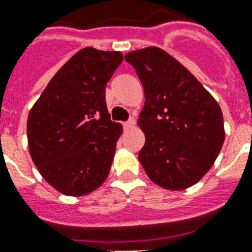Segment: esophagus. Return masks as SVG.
I'll use <instances>...</instances> for the list:
<instances>
[{
	"mask_svg": "<svg viewBox=\"0 0 252 252\" xmlns=\"http://www.w3.org/2000/svg\"><path fill=\"white\" fill-rule=\"evenodd\" d=\"M135 123H136V120H135L133 117H131V119H129L128 121L123 123V126H124V128H126V129H128V128H132V126H135Z\"/></svg>",
	"mask_w": 252,
	"mask_h": 252,
	"instance_id": "obj_1",
	"label": "esophagus"
}]
</instances>
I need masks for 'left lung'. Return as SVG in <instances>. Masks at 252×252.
I'll return each mask as SVG.
<instances>
[{
	"label": "left lung",
	"instance_id": "left-lung-1",
	"mask_svg": "<svg viewBox=\"0 0 252 252\" xmlns=\"http://www.w3.org/2000/svg\"><path fill=\"white\" fill-rule=\"evenodd\" d=\"M144 88L137 124L146 136L139 160L148 178L167 190L197 184L225 137L217 101L175 58L158 47L128 52Z\"/></svg>",
	"mask_w": 252,
	"mask_h": 252
}]
</instances>
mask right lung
Listing matches in <instances>:
<instances>
[{
  "label": "right lung",
  "mask_w": 252,
  "mask_h": 252,
  "mask_svg": "<svg viewBox=\"0 0 252 252\" xmlns=\"http://www.w3.org/2000/svg\"><path fill=\"white\" fill-rule=\"evenodd\" d=\"M121 62L119 51L79 50L52 77L28 115L31 158L63 194H89L109 174L123 126L110 120L105 86Z\"/></svg>",
  "instance_id": "right-lung-1"
}]
</instances>
